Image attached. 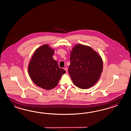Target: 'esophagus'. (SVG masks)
<instances>
[{
	"instance_id": "1",
	"label": "esophagus",
	"mask_w": 131,
	"mask_h": 131,
	"mask_svg": "<svg viewBox=\"0 0 131 131\" xmlns=\"http://www.w3.org/2000/svg\"><path fill=\"white\" fill-rule=\"evenodd\" d=\"M64 70H65V71H66V72H67V71H68L67 68H64Z\"/></svg>"
}]
</instances>
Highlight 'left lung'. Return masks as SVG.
<instances>
[{"instance_id":"8db88e82","label":"left lung","mask_w":131,"mask_h":131,"mask_svg":"<svg viewBox=\"0 0 131 131\" xmlns=\"http://www.w3.org/2000/svg\"><path fill=\"white\" fill-rule=\"evenodd\" d=\"M69 73L75 85L82 89L93 86L103 71L101 57L91 47L77 44L70 54Z\"/></svg>"}]
</instances>
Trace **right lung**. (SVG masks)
<instances>
[{"instance_id":"add662e5","label":"right lung","mask_w":131,"mask_h":131,"mask_svg":"<svg viewBox=\"0 0 131 131\" xmlns=\"http://www.w3.org/2000/svg\"><path fill=\"white\" fill-rule=\"evenodd\" d=\"M54 53V50L44 44L36 50L28 64V74L33 82L48 90L55 88L66 73L53 59Z\"/></svg>"}]
</instances>
